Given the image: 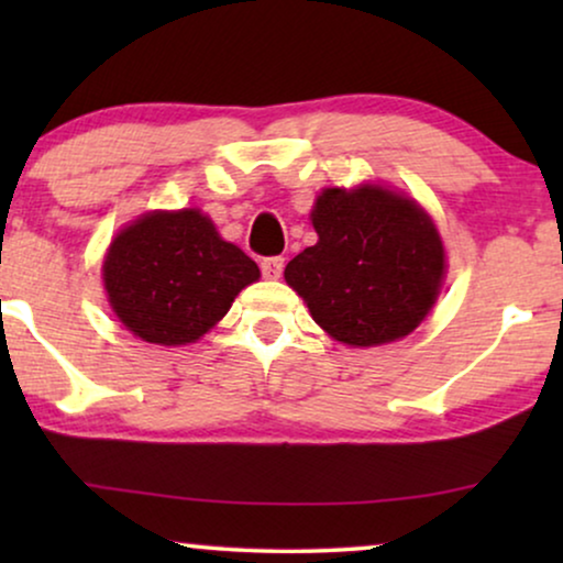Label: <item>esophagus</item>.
<instances>
[{
	"instance_id": "obj_1",
	"label": "esophagus",
	"mask_w": 563,
	"mask_h": 563,
	"mask_svg": "<svg viewBox=\"0 0 563 563\" xmlns=\"http://www.w3.org/2000/svg\"><path fill=\"white\" fill-rule=\"evenodd\" d=\"M261 272H264L266 279H279L284 272V258L282 256H268L261 261Z\"/></svg>"
}]
</instances>
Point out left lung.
<instances>
[{
    "instance_id": "1",
    "label": "left lung",
    "mask_w": 563,
    "mask_h": 563,
    "mask_svg": "<svg viewBox=\"0 0 563 563\" xmlns=\"http://www.w3.org/2000/svg\"><path fill=\"white\" fill-rule=\"evenodd\" d=\"M318 243L284 268V279L330 338L368 349L410 335L435 305L445 251L415 199L361 184L322 189L312 210Z\"/></svg>"
}]
</instances>
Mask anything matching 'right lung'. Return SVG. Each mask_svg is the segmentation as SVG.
Segmentation results:
<instances>
[{"mask_svg": "<svg viewBox=\"0 0 563 563\" xmlns=\"http://www.w3.org/2000/svg\"><path fill=\"white\" fill-rule=\"evenodd\" d=\"M258 276L256 261L222 241L199 210L143 214L120 230L102 264L112 312L158 345L199 341Z\"/></svg>", "mask_w": 563, "mask_h": 563, "instance_id": "add662e5", "label": "right lung"}]
</instances>
